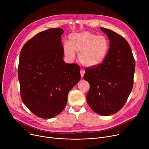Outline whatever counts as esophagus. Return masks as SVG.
Masks as SVG:
<instances>
[{
	"instance_id": "esophagus-1",
	"label": "esophagus",
	"mask_w": 149,
	"mask_h": 149,
	"mask_svg": "<svg viewBox=\"0 0 149 149\" xmlns=\"http://www.w3.org/2000/svg\"><path fill=\"white\" fill-rule=\"evenodd\" d=\"M84 74H85V70L84 69H81V70H80V74H81V77H83L84 76Z\"/></svg>"
}]
</instances>
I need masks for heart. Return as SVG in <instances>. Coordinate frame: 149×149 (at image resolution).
I'll return each mask as SVG.
<instances>
[{"mask_svg": "<svg viewBox=\"0 0 149 149\" xmlns=\"http://www.w3.org/2000/svg\"><path fill=\"white\" fill-rule=\"evenodd\" d=\"M110 48L108 38L103 35H97L89 31L70 34L69 44L65 43L63 51L65 56L74 60L75 52L81 63L87 67H95L104 61Z\"/></svg>", "mask_w": 149, "mask_h": 149, "instance_id": "heart-1", "label": "heart"}]
</instances>
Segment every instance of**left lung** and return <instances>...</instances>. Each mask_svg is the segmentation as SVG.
<instances>
[{"label": "left lung", "instance_id": "8db88e82", "mask_svg": "<svg viewBox=\"0 0 149 149\" xmlns=\"http://www.w3.org/2000/svg\"><path fill=\"white\" fill-rule=\"evenodd\" d=\"M101 30L110 41V48L100 65L86 69L84 79L90 89L86 96L93 112L109 116L124 106L134 84L135 62L130 46L124 37L104 28Z\"/></svg>", "mask_w": 149, "mask_h": 149}]
</instances>
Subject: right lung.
Wrapping results in <instances>:
<instances>
[{
    "label": "right lung",
    "instance_id": "right-lung-1",
    "mask_svg": "<svg viewBox=\"0 0 149 149\" xmlns=\"http://www.w3.org/2000/svg\"><path fill=\"white\" fill-rule=\"evenodd\" d=\"M63 32L60 28L42 31L20 51L18 78L22 100L42 118H52L63 111L69 92L81 78L80 66L63 59Z\"/></svg>",
    "mask_w": 149,
    "mask_h": 149
}]
</instances>
